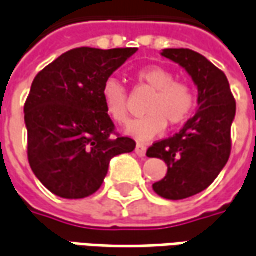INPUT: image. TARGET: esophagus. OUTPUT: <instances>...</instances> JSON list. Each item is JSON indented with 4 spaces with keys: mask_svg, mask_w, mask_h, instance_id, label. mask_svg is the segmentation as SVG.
<instances>
[{
    "mask_svg": "<svg viewBox=\"0 0 256 256\" xmlns=\"http://www.w3.org/2000/svg\"><path fill=\"white\" fill-rule=\"evenodd\" d=\"M146 152H147V147L144 144H142V142H137V146H136V154L138 157H144Z\"/></svg>",
    "mask_w": 256,
    "mask_h": 256,
    "instance_id": "34e87169",
    "label": "esophagus"
}]
</instances>
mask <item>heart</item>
Here are the masks:
<instances>
[{
	"mask_svg": "<svg viewBox=\"0 0 256 256\" xmlns=\"http://www.w3.org/2000/svg\"><path fill=\"white\" fill-rule=\"evenodd\" d=\"M138 82L154 91L147 102V114L130 122L126 133L138 140H150L161 134L166 123L180 126L192 116L196 106V94L186 82L176 81V76L161 66H147L137 71ZM102 100L106 114L123 124L128 119L130 105L126 86L116 78H108L102 86Z\"/></svg>",
	"mask_w": 256,
	"mask_h": 256,
	"instance_id": "heart-1",
	"label": "heart"
}]
</instances>
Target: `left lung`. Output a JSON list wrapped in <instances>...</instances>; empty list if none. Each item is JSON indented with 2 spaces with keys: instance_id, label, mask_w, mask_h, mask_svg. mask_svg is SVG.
Returning a JSON list of instances; mask_svg holds the SVG:
<instances>
[{
  "instance_id": "obj_1",
  "label": "left lung",
  "mask_w": 256,
  "mask_h": 256,
  "mask_svg": "<svg viewBox=\"0 0 256 256\" xmlns=\"http://www.w3.org/2000/svg\"><path fill=\"white\" fill-rule=\"evenodd\" d=\"M161 54L186 70L198 85L199 109L184 128L147 150L148 157L164 160L168 172L152 185L170 200L200 194L218 176L231 154V124L236 99L223 71L204 56L189 48H165Z\"/></svg>"
}]
</instances>
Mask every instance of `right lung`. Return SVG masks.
Instances as JSON below:
<instances>
[{
  "label": "right lung",
  "instance_id": "add662e5",
  "mask_svg": "<svg viewBox=\"0 0 256 256\" xmlns=\"http://www.w3.org/2000/svg\"><path fill=\"white\" fill-rule=\"evenodd\" d=\"M137 52L134 48H78L62 54L33 80L25 102L28 160L52 194L82 199L102 186L110 160L136 142L114 132L102 86Z\"/></svg>",
  "mask_w": 256,
  "mask_h": 256
}]
</instances>
